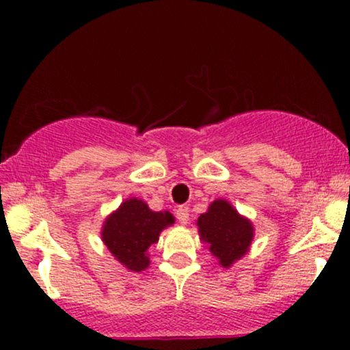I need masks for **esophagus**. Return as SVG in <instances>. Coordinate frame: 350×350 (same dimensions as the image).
Returning <instances> with one entry per match:
<instances>
[{"instance_id": "esophagus-1", "label": "esophagus", "mask_w": 350, "mask_h": 350, "mask_svg": "<svg viewBox=\"0 0 350 350\" xmlns=\"http://www.w3.org/2000/svg\"><path fill=\"white\" fill-rule=\"evenodd\" d=\"M176 217H178L180 226H187V222H189L187 207H178V208H176Z\"/></svg>"}]
</instances>
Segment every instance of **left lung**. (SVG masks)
I'll return each instance as SVG.
<instances>
[{
	"label": "left lung",
	"instance_id": "left-lung-1",
	"mask_svg": "<svg viewBox=\"0 0 350 350\" xmlns=\"http://www.w3.org/2000/svg\"><path fill=\"white\" fill-rule=\"evenodd\" d=\"M200 242L222 268H230L250 250L255 227L227 199H215L196 222Z\"/></svg>",
	"mask_w": 350,
	"mask_h": 350
}]
</instances>
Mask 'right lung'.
Instances as JSON below:
<instances>
[{
    "label": "right lung",
    "instance_id": "right-lung-1",
    "mask_svg": "<svg viewBox=\"0 0 350 350\" xmlns=\"http://www.w3.org/2000/svg\"><path fill=\"white\" fill-rule=\"evenodd\" d=\"M174 224L170 211L154 212L143 199H124L107 215L102 226L103 243L126 270L139 273L150 267V247L158 243L159 234Z\"/></svg>",
    "mask_w": 350,
    "mask_h": 350
}]
</instances>
